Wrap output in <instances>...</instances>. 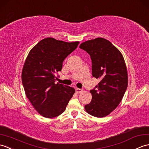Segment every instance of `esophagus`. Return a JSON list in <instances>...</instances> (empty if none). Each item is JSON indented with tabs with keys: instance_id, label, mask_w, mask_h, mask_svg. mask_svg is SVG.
<instances>
[{
	"instance_id": "1",
	"label": "esophagus",
	"mask_w": 149,
	"mask_h": 149,
	"mask_svg": "<svg viewBox=\"0 0 149 149\" xmlns=\"http://www.w3.org/2000/svg\"><path fill=\"white\" fill-rule=\"evenodd\" d=\"M82 91H83V89L82 88H76V92L77 93H80V92H81Z\"/></svg>"
}]
</instances>
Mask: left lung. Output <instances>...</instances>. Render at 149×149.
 I'll use <instances>...</instances> for the list:
<instances>
[{"label": "left lung", "mask_w": 149, "mask_h": 149, "mask_svg": "<svg viewBox=\"0 0 149 149\" xmlns=\"http://www.w3.org/2000/svg\"><path fill=\"white\" fill-rule=\"evenodd\" d=\"M80 48L90 55L92 76L100 82L90 92L92 101L85 111L95 117H104L116 108L123 98L128 84L124 58L108 40L97 38L85 41Z\"/></svg>", "instance_id": "obj_1"}]
</instances>
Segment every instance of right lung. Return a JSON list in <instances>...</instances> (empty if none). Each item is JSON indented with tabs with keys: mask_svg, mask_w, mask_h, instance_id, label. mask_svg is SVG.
I'll return each mask as SVG.
<instances>
[{
	"mask_svg": "<svg viewBox=\"0 0 149 149\" xmlns=\"http://www.w3.org/2000/svg\"><path fill=\"white\" fill-rule=\"evenodd\" d=\"M79 42L47 38L35 45L27 55L22 69V84L26 96L42 117L54 118L62 114L74 94V88L55 84V74L62 70V62Z\"/></svg>",
	"mask_w": 149,
	"mask_h": 149,
	"instance_id": "1",
	"label": "right lung"
}]
</instances>
